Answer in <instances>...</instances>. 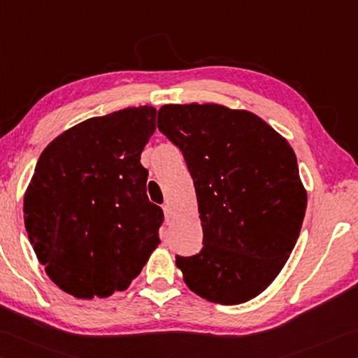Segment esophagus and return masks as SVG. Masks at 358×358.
<instances>
[{
  "instance_id": "1",
  "label": "esophagus",
  "mask_w": 358,
  "mask_h": 358,
  "mask_svg": "<svg viewBox=\"0 0 358 358\" xmlns=\"http://www.w3.org/2000/svg\"><path fill=\"white\" fill-rule=\"evenodd\" d=\"M163 214H165V220H166V222L171 220V208H169L168 204L163 206Z\"/></svg>"
}]
</instances>
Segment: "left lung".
Returning a JSON list of instances; mask_svg holds the SVG:
<instances>
[{"label":"left lung","instance_id":"left-lung-1","mask_svg":"<svg viewBox=\"0 0 358 358\" xmlns=\"http://www.w3.org/2000/svg\"><path fill=\"white\" fill-rule=\"evenodd\" d=\"M157 127L182 150L195 184L203 250L176 256L189 289L239 305L289 259L306 209L291 144L264 119L220 103L163 105Z\"/></svg>","mask_w":358,"mask_h":358}]
</instances>
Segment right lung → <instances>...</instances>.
<instances>
[{"instance_id":"right-lung-1","label":"right lung","mask_w":358,"mask_h":358,"mask_svg":"<svg viewBox=\"0 0 358 358\" xmlns=\"http://www.w3.org/2000/svg\"><path fill=\"white\" fill-rule=\"evenodd\" d=\"M155 116L146 105L90 117L39 157L24 228L50 280L73 297L127 289L159 247L163 210L148 199L140 163Z\"/></svg>"}]
</instances>
